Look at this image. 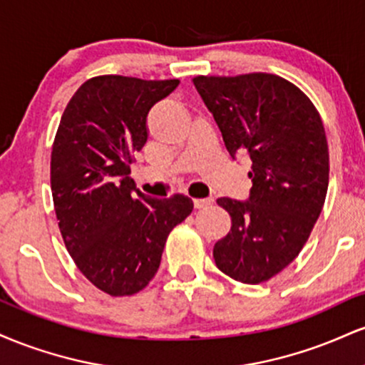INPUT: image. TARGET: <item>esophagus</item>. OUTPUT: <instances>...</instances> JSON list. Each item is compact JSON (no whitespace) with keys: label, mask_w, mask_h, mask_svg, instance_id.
<instances>
[{"label":"esophagus","mask_w":365,"mask_h":365,"mask_svg":"<svg viewBox=\"0 0 365 365\" xmlns=\"http://www.w3.org/2000/svg\"><path fill=\"white\" fill-rule=\"evenodd\" d=\"M212 202H215V199H211V197H209V199H194V206L197 209H202V207L211 206Z\"/></svg>","instance_id":"obj_1"}]
</instances>
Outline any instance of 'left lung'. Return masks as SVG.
Instances as JSON below:
<instances>
[{
	"instance_id": "1",
	"label": "left lung",
	"mask_w": 365,
	"mask_h": 365,
	"mask_svg": "<svg viewBox=\"0 0 365 365\" xmlns=\"http://www.w3.org/2000/svg\"><path fill=\"white\" fill-rule=\"evenodd\" d=\"M192 81L230 156L247 153L252 159L249 200L217 199L232 216V228L216 242L212 257L230 278L264 283L299 255L324 206V125L311 99L278 75H197Z\"/></svg>"
}]
</instances>
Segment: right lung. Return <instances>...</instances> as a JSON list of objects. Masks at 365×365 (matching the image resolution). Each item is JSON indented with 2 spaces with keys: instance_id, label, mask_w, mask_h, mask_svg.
I'll list each match as a JSON object with an SVG mask.
<instances>
[{
  "instance_id": "obj_1",
  "label": "right lung",
  "mask_w": 365,
  "mask_h": 365,
  "mask_svg": "<svg viewBox=\"0 0 365 365\" xmlns=\"http://www.w3.org/2000/svg\"><path fill=\"white\" fill-rule=\"evenodd\" d=\"M178 78L99 75L72 96L51 150L58 226L75 266L96 288L130 297L148 287L166 238L194 209L190 197L150 199L128 177L148 140V113Z\"/></svg>"
}]
</instances>
